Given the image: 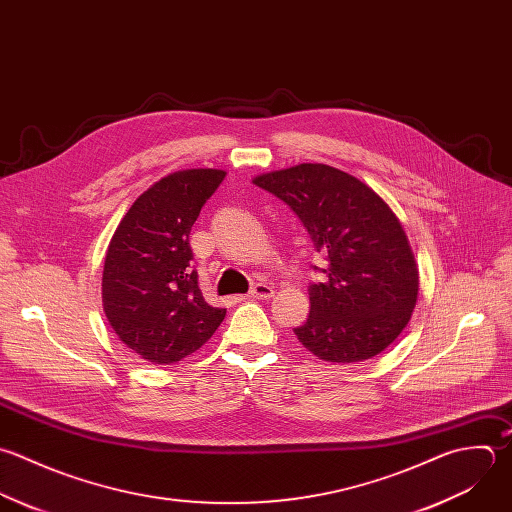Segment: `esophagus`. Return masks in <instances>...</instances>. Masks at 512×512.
Returning a JSON list of instances; mask_svg holds the SVG:
<instances>
[{
  "label": "esophagus",
  "instance_id": "1",
  "mask_svg": "<svg viewBox=\"0 0 512 512\" xmlns=\"http://www.w3.org/2000/svg\"><path fill=\"white\" fill-rule=\"evenodd\" d=\"M273 287H269V285H265V283H257L251 291H249V297H253V299H271L273 297Z\"/></svg>",
  "mask_w": 512,
  "mask_h": 512
}]
</instances>
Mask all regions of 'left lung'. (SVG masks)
Returning <instances> with one entry per match:
<instances>
[{
    "instance_id": "obj_1",
    "label": "left lung",
    "mask_w": 512,
    "mask_h": 512,
    "mask_svg": "<svg viewBox=\"0 0 512 512\" xmlns=\"http://www.w3.org/2000/svg\"><path fill=\"white\" fill-rule=\"evenodd\" d=\"M255 185L283 199L329 267L309 285V319L299 343L329 363L383 353L407 327L419 295V267L407 233L361 179L323 163L257 175Z\"/></svg>"
}]
</instances>
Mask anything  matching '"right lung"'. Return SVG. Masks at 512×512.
<instances>
[{
	"label": "right lung",
	"instance_id": "obj_1",
	"mask_svg": "<svg viewBox=\"0 0 512 512\" xmlns=\"http://www.w3.org/2000/svg\"><path fill=\"white\" fill-rule=\"evenodd\" d=\"M221 169L169 173L143 191L117 225L103 265L101 297L115 335L153 365L177 363L205 345L225 309L205 303L189 233Z\"/></svg>",
	"mask_w": 512,
	"mask_h": 512
}]
</instances>
